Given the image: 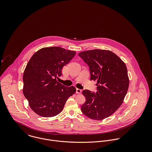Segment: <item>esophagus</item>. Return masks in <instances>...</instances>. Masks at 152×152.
Segmentation results:
<instances>
[{
  "instance_id": "1",
  "label": "esophagus",
  "mask_w": 152,
  "mask_h": 152,
  "mask_svg": "<svg viewBox=\"0 0 152 152\" xmlns=\"http://www.w3.org/2000/svg\"><path fill=\"white\" fill-rule=\"evenodd\" d=\"M81 91H82L80 89H78V88L76 89V93H77V94H80L81 92Z\"/></svg>"
}]
</instances>
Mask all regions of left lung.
Masks as SVG:
<instances>
[{
	"label": "left lung",
	"instance_id": "left-lung-1",
	"mask_svg": "<svg viewBox=\"0 0 152 152\" xmlns=\"http://www.w3.org/2000/svg\"><path fill=\"white\" fill-rule=\"evenodd\" d=\"M78 56L89 66L91 80L96 81V92L83 91L86 98L81 106L88 118L102 120L112 115L122 105L129 87L127 68L113 52L95 49Z\"/></svg>",
	"mask_w": 152,
	"mask_h": 152
}]
</instances>
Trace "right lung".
I'll return each instance as SVG.
<instances>
[{"label":"right lung","instance_id":"1","mask_svg":"<svg viewBox=\"0 0 152 152\" xmlns=\"http://www.w3.org/2000/svg\"><path fill=\"white\" fill-rule=\"evenodd\" d=\"M74 51L60 47L43 48L35 53L24 69L23 92L30 107L43 117L60 113L76 89L57 82L61 70L74 57Z\"/></svg>","mask_w":152,"mask_h":152}]
</instances>
